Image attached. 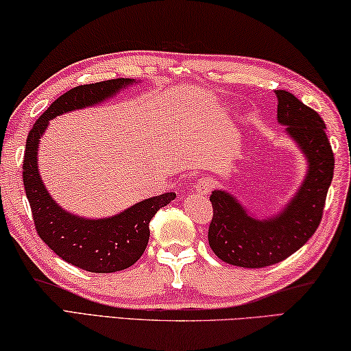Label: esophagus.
<instances>
[{"mask_svg":"<svg viewBox=\"0 0 351 351\" xmlns=\"http://www.w3.org/2000/svg\"><path fill=\"white\" fill-rule=\"evenodd\" d=\"M215 180L211 179V177H206V176H204V177H199L197 179V182H196V189H197V193H200V194H210L211 191H213V188H215Z\"/></svg>","mask_w":351,"mask_h":351,"instance_id":"34e87169","label":"esophagus"}]
</instances>
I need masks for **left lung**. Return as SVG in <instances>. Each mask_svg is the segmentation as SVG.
Segmentation results:
<instances>
[{"mask_svg": "<svg viewBox=\"0 0 351 351\" xmlns=\"http://www.w3.org/2000/svg\"><path fill=\"white\" fill-rule=\"evenodd\" d=\"M275 95L278 123L286 125V134L306 157V177L288 205L266 219L247 213L245 206L227 191L215 189L211 193L213 219L208 244L219 260L233 266H272L305 245L322 221L332 180L335 157L324 119L289 91L275 90Z\"/></svg>", "mask_w": 351, "mask_h": 351, "instance_id": "8db88e82", "label": "left lung"}]
</instances>
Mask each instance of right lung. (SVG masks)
I'll return each instance as SVG.
<instances>
[{
	"label": "right lung",
	"instance_id": "obj_1",
	"mask_svg": "<svg viewBox=\"0 0 351 351\" xmlns=\"http://www.w3.org/2000/svg\"><path fill=\"white\" fill-rule=\"evenodd\" d=\"M134 82V79L121 77L71 88L57 97L37 119L26 140L23 183L38 237L62 260L95 274L123 271L140 260L151 233L149 222L162 206L176 199V194L165 193L145 199L119 215L104 219H87L68 213L56 204L40 179L37 160L40 138L48 128L49 119L101 104Z\"/></svg>",
	"mask_w": 351,
	"mask_h": 351
}]
</instances>
